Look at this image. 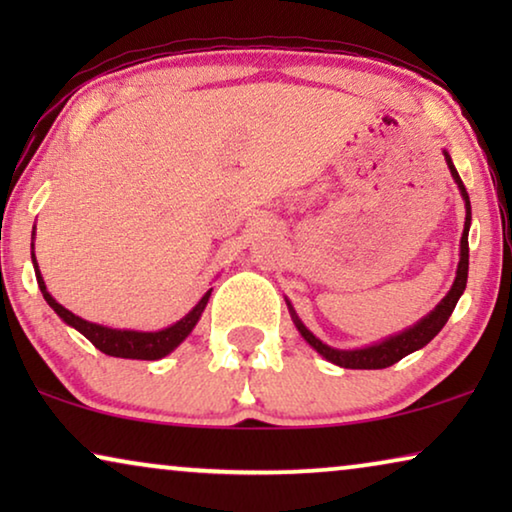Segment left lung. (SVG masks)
Instances as JSON below:
<instances>
[{
  "label": "left lung",
  "instance_id": "obj_1",
  "mask_svg": "<svg viewBox=\"0 0 512 512\" xmlns=\"http://www.w3.org/2000/svg\"><path fill=\"white\" fill-rule=\"evenodd\" d=\"M443 156H445L447 167H450L454 184L459 186L461 198H464L466 221H464V233H461V244H459L457 277H454L452 289L447 291V296L440 300V303L433 307V310L426 314V317H422L415 326L405 328V331H401V333L389 335V338L375 342V345L359 347V349H335V347H328L326 342H321L317 335H314L310 328H307L303 321L298 319V314H296V310H293V305L289 303V300H286V305H289V314H291L293 324H296V328H298V333L303 335L307 345H310L312 349H317V352L324 356L326 361L335 363V366L352 368V370H377V368L394 366V363L401 361L403 356H408L412 352H417V349L429 345V342L440 333V328L447 324V319H450L454 307H457L461 293H464V289H466V279H468V230H471V200H468L466 186L459 177L457 167H454V163H452L450 153L443 151Z\"/></svg>",
  "mask_w": 512,
  "mask_h": 512
}]
</instances>
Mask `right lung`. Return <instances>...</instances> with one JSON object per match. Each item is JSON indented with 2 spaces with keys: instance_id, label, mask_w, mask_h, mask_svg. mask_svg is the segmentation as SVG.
<instances>
[{
  "instance_id": "obj_1",
  "label": "right lung",
  "mask_w": 512,
  "mask_h": 512,
  "mask_svg": "<svg viewBox=\"0 0 512 512\" xmlns=\"http://www.w3.org/2000/svg\"><path fill=\"white\" fill-rule=\"evenodd\" d=\"M32 265H34V275H37L39 289H41V293H44L46 303L55 310V314H58V317L65 321L67 326H72L81 335H86V338L93 342L100 352H104L107 356H118V359L158 361L170 352H174V349H177L181 342L191 335L195 324H198L202 317V312H205L209 296H212V289H209L205 296L198 300V305H195L193 310L186 314V317H181L177 324L160 328V331H130V328H111V326L93 324V321L76 317L74 312H69L67 307H62L58 300L48 293L44 277H41V272H39L37 256H34V242H32Z\"/></svg>"
}]
</instances>
